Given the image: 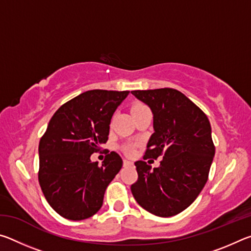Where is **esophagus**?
Segmentation results:
<instances>
[{"mask_svg": "<svg viewBox=\"0 0 251 251\" xmlns=\"http://www.w3.org/2000/svg\"><path fill=\"white\" fill-rule=\"evenodd\" d=\"M133 161L130 160H127V159H124V166H133Z\"/></svg>", "mask_w": 251, "mask_h": 251, "instance_id": "esophagus-1", "label": "esophagus"}]
</instances>
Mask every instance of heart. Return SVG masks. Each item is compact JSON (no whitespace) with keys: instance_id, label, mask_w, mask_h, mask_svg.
<instances>
[{"instance_id":"b5f03b06","label":"heart","mask_w":251,"mask_h":251,"mask_svg":"<svg viewBox=\"0 0 251 251\" xmlns=\"http://www.w3.org/2000/svg\"><path fill=\"white\" fill-rule=\"evenodd\" d=\"M142 106H144V105H143V104H135V105L131 106V109H135V108L142 107ZM125 151L127 152V154H131V152L134 151V146H131V145L126 146V147H125Z\"/></svg>"}]
</instances>
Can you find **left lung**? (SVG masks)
<instances>
[{"mask_svg": "<svg viewBox=\"0 0 251 251\" xmlns=\"http://www.w3.org/2000/svg\"><path fill=\"white\" fill-rule=\"evenodd\" d=\"M131 94L152 113L154 134L144 159L164 154L154 169L146 161H136L138 180L131 185V194L144 209L172 217L192 205L207 182L215 156L210 123L198 106L174 88Z\"/></svg>", "mask_w": 251, "mask_h": 251, "instance_id": "1", "label": "left lung"}]
</instances>
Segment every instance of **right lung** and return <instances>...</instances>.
Returning <instances> with one entry per match:
<instances>
[{"label":"right lung","instance_id":"1","mask_svg":"<svg viewBox=\"0 0 251 251\" xmlns=\"http://www.w3.org/2000/svg\"><path fill=\"white\" fill-rule=\"evenodd\" d=\"M128 91H87L59 107L39 145V181L50 206L70 220L92 217L123 166L115 151L91 160L108 139L110 120Z\"/></svg>","mask_w":251,"mask_h":251}]
</instances>
